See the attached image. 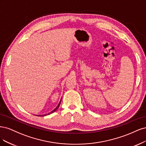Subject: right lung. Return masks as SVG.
Instances as JSON below:
<instances>
[{"label":"right lung","mask_w":146,"mask_h":146,"mask_svg":"<svg viewBox=\"0 0 146 146\" xmlns=\"http://www.w3.org/2000/svg\"><path fill=\"white\" fill-rule=\"evenodd\" d=\"M60 102H61V100H60V102H59V104L58 105V106L56 107V109H54L52 111H51V112H50V113H46V114H45V115H37L38 116H46V115H50V114H51V113H53V112H54L56 110H57L58 108H59V106H60Z\"/></svg>","instance_id":"add662e5"}]
</instances>
